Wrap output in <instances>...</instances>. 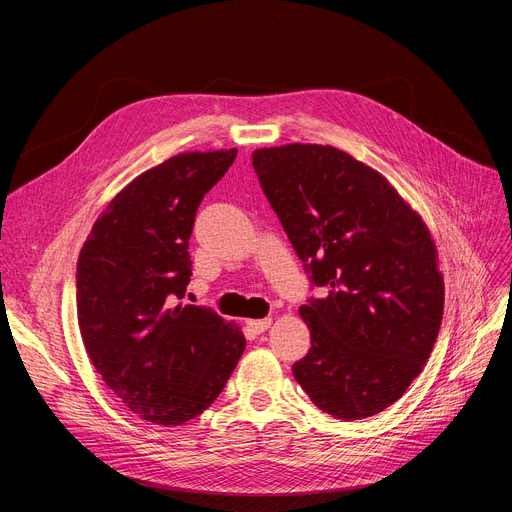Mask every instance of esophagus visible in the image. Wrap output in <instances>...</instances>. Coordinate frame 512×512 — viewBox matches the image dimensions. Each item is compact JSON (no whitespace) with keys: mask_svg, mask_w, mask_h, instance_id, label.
Segmentation results:
<instances>
[{"mask_svg":"<svg viewBox=\"0 0 512 512\" xmlns=\"http://www.w3.org/2000/svg\"><path fill=\"white\" fill-rule=\"evenodd\" d=\"M249 330L253 332V334H263L267 328L272 326V319L270 317H265V319H253V321H249Z\"/></svg>","mask_w":512,"mask_h":512,"instance_id":"esophagus-1","label":"esophagus"}]
</instances>
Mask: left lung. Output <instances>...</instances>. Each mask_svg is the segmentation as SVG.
I'll use <instances>...</instances> for the list:
<instances>
[{
	"label": "left lung",
	"mask_w": 512,
	"mask_h": 512,
	"mask_svg": "<svg viewBox=\"0 0 512 512\" xmlns=\"http://www.w3.org/2000/svg\"><path fill=\"white\" fill-rule=\"evenodd\" d=\"M263 193L303 261L311 297L301 317L309 353L294 380L336 419L396 402L440 332L444 280L423 220L390 182L328 145L253 151Z\"/></svg>",
	"instance_id": "1"
}]
</instances>
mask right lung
<instances>
[{
    "mask_svg": "<svg viewBox=\"0 0 512 512\" xmlns=\"http://www.w3.org/2000/svg\"><path fill=\"white\" fill-rule=\"evenodd\" d=\"M234 157L180 153L134 178L78 255L76 313L91 363L132 413L157 425L201 415L247 346L211 307L176 305L193 276L197 209Z\"/></svg>",
    "mask_w": 512,
    "mask_h": 512,
    "instance_id": "obj_1",
    "label": "right lung"
}]
</instances>
